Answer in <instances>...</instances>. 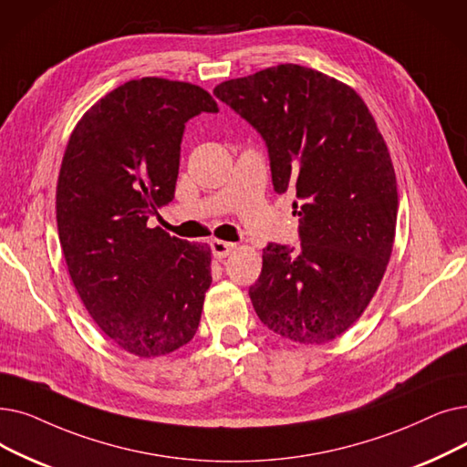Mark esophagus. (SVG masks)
Here are the masks:
<instances>
[{
	"mask_svg": "<svg viewBox=\"0 0 467 467\" xmlns=\"http://www.w3.org/2000/svg\"><path fill=\"white\" fill-rule=\"evenodd\" d=\"M210 246H212V252H213V255L217 259H223V257L231 255L234 252V248H236V244H233V242H225V240H213Z\"/></svg>",
	"mask_w": 467,
	"mask_h": 467,
	"instance_id": "obj_1",
	"label": "esophagus"
}]
</instances>
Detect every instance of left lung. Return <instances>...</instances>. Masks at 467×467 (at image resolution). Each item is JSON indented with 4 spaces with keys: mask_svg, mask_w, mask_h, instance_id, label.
<instances>
[{
    "mask_svg": "<svg viewBox=\"0 0 467 467\" xmlns=\"http://www.w3.org/2000/svg\"><path fill=\"white\" fill-rule=\"evenodd\" d=\"M213 95L265 140L275 191L297 196L301 248L263 250L254 309L282 337L332 341L367 309L393 250L397 179L376 121L355 89L299 65Z\"/></svg>",
    "mask_w": 467,
    "mask_h": 467,
    "instance_id": "obj_1",
    "label": "left lung"
}]
</instances>
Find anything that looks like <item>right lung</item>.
Listing matches in <instances>:
<instances>
[{"mask_svg":"<svg viewBox=\"0 0 467 467\" xmlns=\"http://www.w3.org/2000/svg\"><path fill=\"white\" fill-rule=\"evenodd\" d=\"M219 112L198 86L131 79L74 128L57 183V229L76 292L97 327L137 357L168 355L198 330L212 250L149 229L170 204L185 124Z\"/></svg>","mask_w":467,"mask_h":467,"instance_id":"add662e5","label":"right lung"}]
</instances>
